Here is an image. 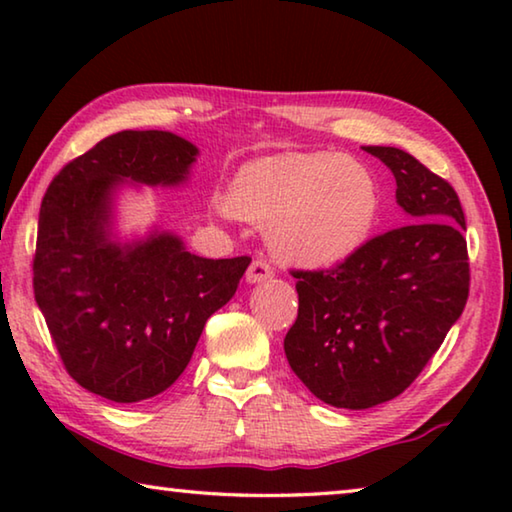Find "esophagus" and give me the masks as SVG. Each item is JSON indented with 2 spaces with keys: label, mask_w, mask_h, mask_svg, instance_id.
I'll list each match as a JSON object with an SVG mask.
<instances>
[{
  "label": "esophagus",
  "mask_w": 512,
  "mask_h": 512,
  "mask_svg": "<svg viewBox=\"0 0 512 512\" xmlns=\"http://www.w3.org/2000/svg\"><path fill=\"white\" fill-rule=\"evenodd\" d=\"M273 275H275L273 266L268 264L264 257H257V259H253V262H250V266H248L246 280H248V282H264V280H271Z\"/></svg>",
  "instance_id": "esophagus-1"
}]
</instances>
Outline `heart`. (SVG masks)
Here are the masks:
<instances>
[{"label": "heart", "instance_id": "b5f03b06", "mask_svg": "<svg viewBox=\"0 0 512 512\" xmlns=\"http://www.w3.org/2000/svg\"><path fill=\"white\" fill-rule=\"evenodd\" d=\"M228 210L266 225L284 262L309 268L341 264L368 244L381 194L363 164L339 153H284L244 164L232 178Z\"/></svg>", "mask_w": 512, "mask_h": 512}]
</instances>
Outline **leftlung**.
<instances>
[{
    "label": "left lung",
    "instance_id": "left-lung-1",
    "mask_svg": "<svg viewBox=\"0 0 512 512\" xmlns=\"http://www.w3.org/2000/svg\"><path fill=\"white\" fill-rule=\"evenodd\" d=\"M363 151L391 169L411 223L372 237L332 268L291 271L298 318L284 336L291 370L339 409H370L404 393L470 296L465 214L454 187L395 146Z\"/></svg>",
    "mask_w": 512,
    "mask_h": 512
}]
</instances>
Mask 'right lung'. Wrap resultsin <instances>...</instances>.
Masks as SVG:
<instances>
[{"label": "right lung", "instance_id": "right-lung-1", "mask_svg": "<svg viewBox=\"0 0 512 512\" xmlns=\"http://www.w3.org/2000/svg\"><path fill=\"white\" fill-rule=\"evenodd\" d=\"M196 153L167 131H121L69 160L42 198L33 293L67 375L110 402L167 391L250 264L196 257L173 235L108 239L112 187L176 185Z\"/></svg>", "mask_w": 512, "mask_h": 512}]
</instances>
